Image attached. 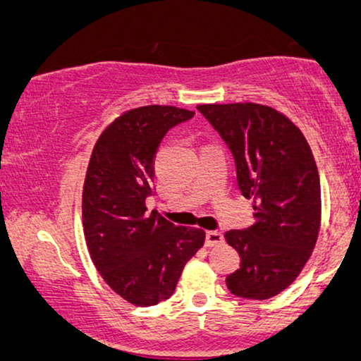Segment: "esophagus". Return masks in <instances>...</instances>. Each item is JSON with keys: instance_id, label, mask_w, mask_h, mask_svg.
Listing matches in <instances>:
<instances>
[{"instance_id": "1", "label": "esophagus", "mask_w": 361, "mask_h": 361, "mask_svg": "<svg viewBox=\"0 0 361 361\" xmlns=\"http://www.w3.org/2000/svg\"><path fill=\"white\" fill-rule=\"evenodd\" d=\"M224 243V234L219 231H209L205 234V244L207 246H219Z\"/></svg>"}]
</instances>
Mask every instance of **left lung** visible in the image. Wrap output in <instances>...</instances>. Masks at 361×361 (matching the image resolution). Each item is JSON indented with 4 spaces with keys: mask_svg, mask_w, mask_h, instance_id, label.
I'll list each match as a JSON object with an SVG mask.
<instances>
[{
    "mask_svg": "<svg viewBox=\"0 0 361 361\" xmlns=\"http://www.w3.org/2000/svg\"><path fill=\"white\" fill-rule=\"evenodd\" d=\"M197 110L231 149L239 190L255 204V224L226 233L241 256L227 288L243 299H270L299 276L316 246L321 183L312 151L300 128L270 106L229 103Z\"/></svg>",
    "mask_w": 361,
    "mask_h": 361,
    "instance_id": "8db88e82",
    "label": "left lung"
}]
</instances>
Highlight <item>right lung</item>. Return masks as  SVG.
I'll return each instance as SVG.
<instances>
[{
	"label": "right lung",
	"mask_w": 361,
	"mask_h": 361,
	"mask_svg": "<svg viewBox=\"0 0 361 361\" xmlns=\"http://www.w3.org/2000/svg\"><path fill=\"white\" fill-rule=\"evenodd\" d=\"M195 111L168 105L128 110L103 130L82 188V227L94 267L122 299L140 307L169 299L205 233L175 226L146 198L154 193V157L169 128Z\"/></svg>",
	"instance_id": "right-lung-1"
}]
</instances>
